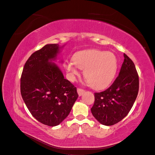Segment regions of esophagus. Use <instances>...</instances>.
Returning a JSON list of instances; mask_svg holds the SVG:
<instances>
[{"label":"esophagus","instance_id":"obj_1","mask_svg":"<svg viewBox=\"0 0 155 155\" xmlns=\"http://www.w3.org/2000/svg\"><path fill=\"white\" fill-rule=\"evenodd\" d=\"M77 91H78V94H79V96H81L85 92V90H83V89H82L81 88H78Z\"/></svg>","mask_w":155,"mask_h":155}]
</instances>
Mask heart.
Wrapping results in <instances>:
<instances>
[{
    "mask_svg": "<svg viewBox=\"0 0 155 155\" xmlns=\"http://www.w3.org/2000/svg\"><path fill=\"white\" fill-rule=\"evenodd\" d=\"M117 65V59L114 54L97 50H87L75 54L74 61L67 62L65 68L72 79L79 74L78 68L84 70V76L90 85L95 89H102L112 81Z\"/></svg>",
    "mask_w": 155,
    "mask_h": 155,
    "instance_id": "obj_1",
    "label": "heart"
}]
</instances>
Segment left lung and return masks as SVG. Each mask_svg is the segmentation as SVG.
I'll return each mask as SVG.
<instances>
[{
  "mask_svg": "<svg viewBox=\"0 0 155 155\" xmlns=\"http://www.w3.org/2000/svg\"><path fill=\"white\" fill-rule=\"evenodd\" d=\"M118 76L113 83L100 92L94 93L91 112L103 125L118 123L128 114L137 99L139 77L133 61L125 54Z\"/></svg>",
  "mask_w": 155,
  "mask_h": 155,
  "instance_id": "obj_1",
  "label": "left lung"
}]
</instances>
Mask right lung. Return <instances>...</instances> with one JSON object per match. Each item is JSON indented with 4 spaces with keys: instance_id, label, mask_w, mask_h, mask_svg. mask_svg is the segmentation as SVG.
Instances as JSON below:
<instances>
[{
    "instance_id": "1",
    "label": "right lung",
    "mask_w": 155,
    "mask_h": 155,
    "mask_svg": "<svg viewBox=\"0 0 155 155\" xmlns=\"http://www.w3.org/2000/svg\"><path fill=\"white\" fill-rule=\"evenodd\" d=\"M59 48L58 44H50L33 53L21 77V93L27 108L37 121L51 127L67 118L78 97L77 88L49 61Z\"/></svg>"
}]
</instances>
